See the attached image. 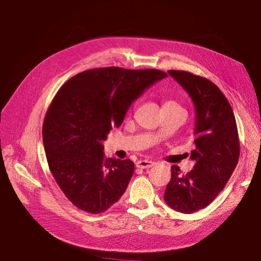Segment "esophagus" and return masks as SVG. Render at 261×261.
I'll return each instance as SVG.
<instances>
[{
	"label": "esophagus",
	"instance_id": "obj_1",
	"mask_svg": "<svg viewBox=\"0 0 261 261\" xmlns=\"http://www.w3.org/2000/svg\"><path fill=\"white\" fill-rule=\"evenodd\" d=\"M137 168H141V169H147V168H150L152 166H154V163L151 162V160H139L136 164Z\"/></svg>",
	"mask_w": 261,
	"mask_h": 261
}]
</instances>
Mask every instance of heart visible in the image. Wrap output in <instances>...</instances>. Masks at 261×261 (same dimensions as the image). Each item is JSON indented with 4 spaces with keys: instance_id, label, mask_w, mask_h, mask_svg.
<instances>
[{
    "instance_id": "obj_1",
    "label": "heart",
    "mask_w": 261,
    "mask_h": 261,
    "mask_svg": "<svg viewBox=\"0 0 261 261\" xmlns=\"http://www.w3.org/2000/svg\"><path fill=\"white\" fill-rule=\"evenodd\" d=\"M165 104H177V103L174 102V101H168V102H166Z\"/></svg>"
}]
</instances>
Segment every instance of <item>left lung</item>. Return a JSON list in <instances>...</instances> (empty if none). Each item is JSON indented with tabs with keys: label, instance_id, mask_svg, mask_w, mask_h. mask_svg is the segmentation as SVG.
<instances>
[{
	"label": "left lung",
	"instance_id": "obj_1",
	"mask_svg": "<svg viewBox=\"0 0 261 261\" xmlns=\"http://www.w3.org/2000/svg\"><path fill=\"white\" fill-rule=\"evenodd\" d=\"M195 105L194 168L181 175L171 166L165 202L178 212L191 214L206 207L223 190L239 160L240 142L231 105L214 83L184 70H168Z\"/></svg>",
	"mask_w": 261,
	"mask_h": 261
}]
</instances>
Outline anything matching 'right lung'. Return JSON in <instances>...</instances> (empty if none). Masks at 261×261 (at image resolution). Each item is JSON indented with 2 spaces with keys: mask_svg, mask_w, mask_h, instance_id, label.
<instances>
[{
  "mask_svg": "<svg viewBox=\"0 0 261 261\" xmlns=\"http://www.w3.org/2000/svg\"><path fill=\"white\" fill-rule=\"evenodd\" d=\"M165 77L158 69L94 68L59 88L43 120L42 139L49 169L76 207L103 213L123 195L135 164L105 157L102 141L122 124L131 103Z\"/></svg>",
  "mask_w": 261,
  "mask_h": 261,
  "instance_id": "add662e5",
  "label": "right lung"
}]
</instances>
